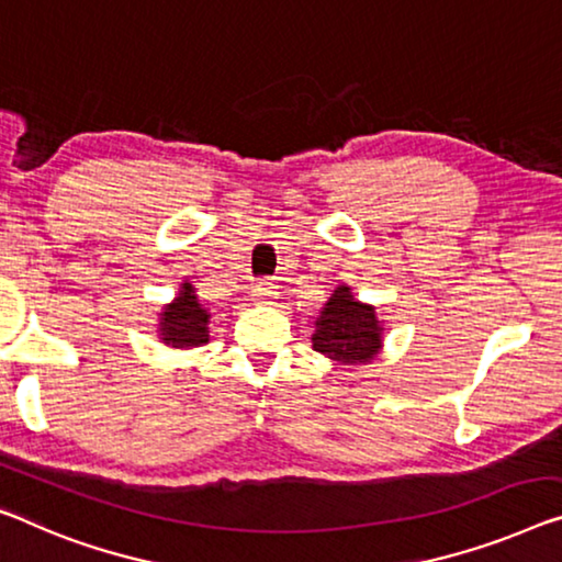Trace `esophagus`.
Here are the masks:
<instances>
[{"label":"esophagus","mask_w":562,"mask_h":562,"mask_svg":"<svg viewBox=\"0 0 562 562\" xmlns=\"http://www.w3.org/2000/svg\"><path fill=\"white\" fill-rule=\"evenodd\" d=\"M274 295H278V292H274V284L270 282L252 284V300H257V303H270Z\"/></svg>","instance_id":"obj_1"}]
</instances>
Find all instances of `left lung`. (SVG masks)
<instances>
[{
    "label": "left lung",
    "instance_id": "obj_1",
    "mask_svg": "<svg viewBox=\"0 0 562 562\" xmlns=\"http://www.w3.org/2000/svg\"><path fill=\"white\" fill-rule=\"evenodd\" d=\"M383 342V325L375 307L353 297L348 284H338L315 321L313 348L342 366L371 363Z\"/></svg>",
    "mask_w": 562,
    "mask_h": 562
}]
</instances>
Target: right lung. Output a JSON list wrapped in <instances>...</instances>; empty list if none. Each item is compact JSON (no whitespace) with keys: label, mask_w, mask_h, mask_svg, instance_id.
Wrapping results in <instances>:
<instances>
[{"label":"right lung","mask_w":562,"mask_h":562,"mask_svg":"<svg viewBox=\"0 0 562 562\" xmlns=\"http://www.w3.org/2000/svg\"><path fill=\"white\" fill-rule=\"evenodd\" d=\"M194 292L196 290L191 288V282H183L179 297L164 305L158 330H161L166 346L189 350L209 342V313L201 307Z\"/></svg>","instance_id":"obj_1"}]
</instances>
